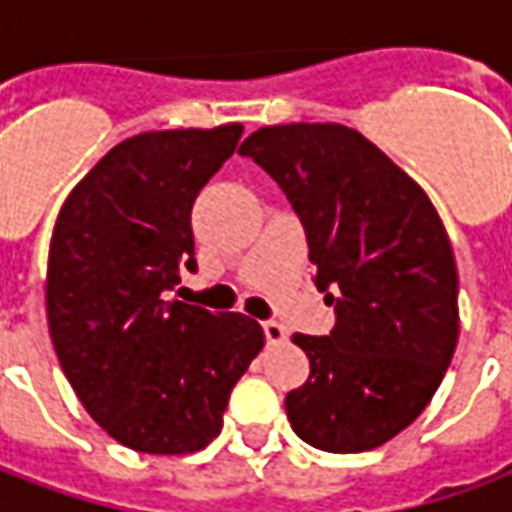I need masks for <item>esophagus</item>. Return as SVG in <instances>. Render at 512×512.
<instances>
[{"mask_svg": "<svg viewBox=\"0 0 512 512\" xmlns=\"http://www.w3.org/2000/svg\"><path fill=\"white\" fill-rule=\"evenodd\" d=\"M263 332H266L268 345H277V343H282L285 337H288V332H285V326H282V323H277V321H266V323H263Z\"/></svg>", "mask_w": 512, "mask_h": 512, "instance_id": "1", "label": "esophagus"}]
</instances>
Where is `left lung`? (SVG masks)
Masks as SVG:
<instances>
[{
  "label": "left lung",
  "mask_w": 512,
  "mask_h": 512,
  "mask_svg": "<svg viewBox=\"0 0 512 512\" xmlns=\"http://www.w3.org/2000/svg\"><path fill=\"white\" fill-rule=\"evenodd\" d=\"M299 216L332 332L296 334L310 378L285 397L296 436L365 452L428 406L458 343V271L428 194L337 123L268 126L238 147Z\"/></svg>",
  "instance_id": "1"
}]
</instances>
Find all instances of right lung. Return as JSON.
I'll return each mask as SVG.
<instances>
[{
    "mask_svg": "<svg viewBox=\"0 0 512 512\" xmlns=\"http://www.w3.org/2000/svg\"><path fill=\"white\" fill-rule=\"evenodd\" d=\"M241 123L147 131L71 191L51 235L46 310L62 373L101 428L136 452L208 447L266 334L241 312L169 299L197 271L191 205L235 153Z\"/></svg>",
    "mask_w": 512,
    "mask_h": 512,
    "instance_id": "add662e5",
    "label": "right lung"
}]
</instances>
